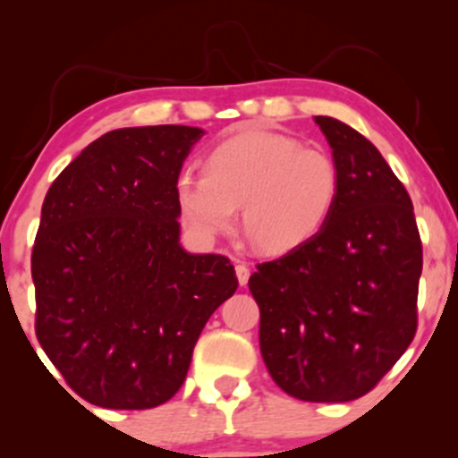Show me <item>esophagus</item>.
I'll list each match as a JSON object with an SVG mask.
<instances>
[{"label": "esophagus", "instance_id": "1", "mask_svg": "<svg viewBox=\"0 0 458 458\" xmlns=\"http://www.w3.org/2000/svg\"><path fill=\"white\" fill-rule=\"evenodd\" d=\"M234 271H236V280H239L241 286H245L247 280H250V267H247L245 262L239 260V262H236Z\"/></svg>", "mask_w": 458, "mask_h": 458}]
</instances>
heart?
Segmentation results:
<instances>
[{
    "mask_svg": "<svg viewBox=\"0 0 458 458\" xmlns=\"http://www.w3.org/2000/svg\"><path fill=\"white\" fill-rule=\"evenodd\" d=\"M204 176L182 172L174 198L181 222L202 243L241 224L267 256L306 245L329 219L340 193V172L323 148L276 131L245 129L215 144Z\"/></svg>",
    "mask_w": 458,
    "mask_h": 458,
    "instance_id": "1",
    "label": "heart"
}]
</instances>
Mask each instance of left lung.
Instances as JSON below:
<instances>
[{
    "label": "left lung",
    "mask_w": 458,
    "mask_h": 458,
    "mask_svg": "<svg viewBox=\"0 0 458 458\" xmlns=\"http://www.w3.org/2000/svg\"><path fill=\"white\" fill-rule=\"evenodd\" d=\"M340 172L329 219L250 277L273 381L308 403L364 396L418 329L422 241L407 189L349 124L317 115Z\"/></svg>",
    "instance_id": "8db88e82"
}]
</instances>
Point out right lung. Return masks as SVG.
Masks as SVG:
<instances>
[{"mask_svg": "<svg viewBox=\"0 0 458 458\" xmlns=\"http://www.w3.org/2000/svg\"><path fill=\"white\" fill-rule=\"evenodd\" d=\"M204 131H109L47 191L31 250L36 338L71 390L152 409L181 390L204 325L239 280L181 247L176 178Z\"/></svg>", "mask_w": 458, "mask_h": 458, "instance_id": "right-lung-1", "label": "right lung"}]
</instances>
